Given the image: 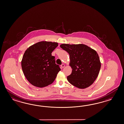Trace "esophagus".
<instances>
[{
  "label": "esophagus",
  "mask_w": 124,
  "mask_h": 124,
  "mask_svg": "<svg viewBox=\"0 0 124 124\" xmlns=\"http://www.w3.org/2000/svg\"><path fill=\"white\" fill-rule=\"evenodd\" d=\"M65 66V65H64V64H61V68H63Z\"/></svg>",
  "instance_id": "1"
}]
</instances>
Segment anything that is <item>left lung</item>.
<instances>
[{
    "instance_id": "obj_1",
    "label": "left lung",
    "mask_w": 124,
    "mask_h": 124,
    "mask_svg": "<svg viewBox=\"0 0 124 124\" xmlns=\"http://www.w3.org/2000/svg\"><path fill=\"white\" fill-rule=\"evenodd\" d=\"M60 46L70 54V65L73 70L67 77L68 81L80 89L90 86L97 78L101 68L96 51L82 44H62Z\"/></svg>"
}]
</instances>
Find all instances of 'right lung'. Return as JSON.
<instances>
[{"mask_svg":"<svg viewBox=\"0 0 124 124\" xmlns=\"http://www.w3.org/2000/svg\"><path fill=\"white\" fill-rule=\"evenodd\" d=\"M58 46L57 42L42 41L25 51L21 61L22 69L28 81L34 86L44 87L54 81L61 69L51 53Z\"/></svg>","mask_w":124,"mask_h":124,"instance_id":"1","label":"right lung"}]
</instances>
